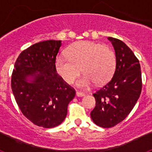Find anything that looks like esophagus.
<instances>
[{"mask_svg":"<svg viewBox=\"0 0 152 152\" xmlns=\"http://www.w3.org/2000/svg\"><path fill=\"white\" fill-rule=\"evenodd\" d=\"M84 95L85 94H84V93L79 92V91H77V92H76V96H84Z\"/></svg>","mask_w":152,"mask_h":152,"instance_id":"34e87169","label":"esophagus"}]
</instances>
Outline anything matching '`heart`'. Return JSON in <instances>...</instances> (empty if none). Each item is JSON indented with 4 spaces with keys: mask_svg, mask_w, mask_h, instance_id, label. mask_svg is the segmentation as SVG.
<instances>
[{
    "mask_svg": "<svg viewBox=\"0 0 152 152\" xmlns=\"http://www.w3.org/2000/svg\"><path fill=\"white\" fill-rule=\"evenodd\" d=\"M68 58L58 56L55 65L64 82L71 84L84 73L77 82L80 88L102 84L112 77L116 64L115 52L110 47L91 41H80L67 50Z\"/></svg>",
    "mask_w": 152,
    "mask_h": 152,
    "instance_id": "b5f03b06",
    "label": "heart"
}]
</instances>
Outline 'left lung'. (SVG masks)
<instances>
[{
    "instance_id": "8db88e82",
    "label": "left lung",
    "mask_w": 152,
    "mask_h": 152,
    "mask_svg": "<svg viewBox=\"0 0 152 152\" xmlns=\"http://www.w3.org/2000/svg\"><path fill=\"white\" fill-rule=\"evenodd\" d=\"M115 50L116 70L111 80L94 94L96 106L91 111L93 122L110 128L126 119L135 107L142 91L139 59L121 40L108 37Z\"/></svg>"
}]
</instances>
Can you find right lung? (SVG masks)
<instances>
[{
    "mask_svg": "<svg viewBox=\"0 0 152 152\" xmlns=\"http://www.w3.org/2000/svg\"><path fill=\"white\" fill-rule=\"evenodd\" d=\"M61 45V40L31 45L18 56L12 74L11 89L19 108L29 121L43 128H53L64 121L68 103L75 96V89L56 69Z\"/></svg>",
    "mask_w": 152,
    "mask_h": 152,
    "instance_id": "add662e5",
    "label": "right lung"
}]
</instances>
